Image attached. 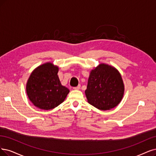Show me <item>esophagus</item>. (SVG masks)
<instances>
[{"instance_id": "34e87169", "label": "esophagus", "mask_w": 156, "mask_h": 156, "mask_svg": "<svg viewBox=\"0 0 156 156\" xmlns=\"http://www.w3.org/2000/svg\"><path fill=\"white\" fill-rule=\"evenodd\" d=\"M80 87H81V86H80V85H78L77 87H75L73 89H74V90H79L80 89Z\"/></svg>"}]
</instances>
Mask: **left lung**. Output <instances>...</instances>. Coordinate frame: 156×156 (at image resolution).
<instances>
[{
    "mask_svg": "<svg viewBox=\"0 0 156 156\" xmlns=\"http://www.w3.org/2000/svg\"><path fill=\"white\" fill-rule=\"evenodd\" d=\"M125 86L114 67L101 63L90 72L85 93L90 105L101 111L116 107L122 101Z\"/></svg>",
    "mask_w": 156,
    "mask_h": 156,
    "instance_id": "obj_1",
    "label": "left lung"
}]
</instances>
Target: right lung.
Returning a JSON list of instances; mask_svg holds the SVG:
<instances>
[{
    "label": "right lung",
    "mask_w": 156,
    "mask_h": 156,
    "mask_svg": "<svg viewBox=\"0 0 156 156\" xmlns=\"http://www.w3.org/2000/svg\"><path fill=\"white\" fill-rule=\"evenodd\" d=\"M58 67L46 62L35 68L26 83V93L33 104L42 110H51L65 100L69 90L58 76Z\"/></svg>",
    "instance_id": "right-lung-1"
}]
</instances>
